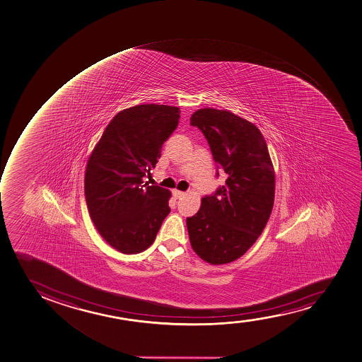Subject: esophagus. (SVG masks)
<instances>
[{"mask_svg": "<svg viewBox=\"0 0 362 362\" xmlns=\"http://www.w3.org/2000/svg\"><path fill=\"white\" fill-rule=\"evenodd\" d=\"M184 195H185V192H183V191L173 190V196H175V199H180Z\"/></svg>", "mask_w": 362, "mask_h": 362, "instance_id": "1", "label": "esophagus"}]
</instances>
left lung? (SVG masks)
<instances>
[{"instance_id": "obj_1", "label": "left lung", "mask_w": 362, "mask_h": 362, "mask_svg": "<svg viewBox=\"0 0 362 362\" xmlns=\"http://www.w3.org/2000/svg\"><path fill=\"white\" fill-rule=\"evenodd\" d=\"M190 124L202 131L214 161L228 175L225 185L187 218L191 248L208 264H230L248 252L272 213V160L260 130L228 110H196Z\"/></svg>"}]
</instances>
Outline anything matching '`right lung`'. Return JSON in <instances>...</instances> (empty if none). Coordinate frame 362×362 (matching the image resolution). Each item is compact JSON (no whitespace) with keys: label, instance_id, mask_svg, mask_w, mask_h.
Masks as SVG:
<instances>
[{"label":"right lung","instance_id":"add662e5","mask_svg":"<svg viewBox=\"0 0 362 362\" xmlns=\"http://www.w3.org/2000/svg\"><path fill=\"white\" fill-rule=\"evenodd\" d=\"M178 107L139 105L119 112L86 163V199L102 238L122 254L149 248L171 211V191L148 185L161 148L178 126Z\"/></svg>","mask_w":362,"mask_h":362}]
</instances>
